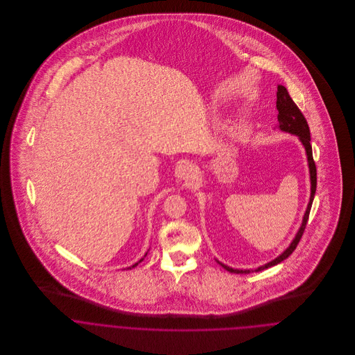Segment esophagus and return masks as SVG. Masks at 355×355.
I'll list each match as a JSON object with an SVG mask.
<instances>
[{
  "label": "esophagus",
  "mask_w": 355,
  "mask_h": 355,
  "mask_svg": "<svg viewBox=\"0 0 355 355\" xmlns=\"http://www.w3.org/2000/svg\"><path fill=\"white\" fill-rule=\"evenodd\" d=\"M196 173H197V168L193 165V164H184L183 166H182V169H180V175H182V178L183 179H186V180H191V179H194L196 178Z\"/></svg>",
  "instance_id": "34e87169"
}]
</instances>
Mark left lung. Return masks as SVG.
Here are the masks:
<instances>
[{"label": "left lung", "mask_w": 355, "mask_h": 355, "mask_svg": "<svg viewBox=\"0 0 355 355\" xmlns=\"http://www.w3.org/2000/svg\"><path fill=\"white\" fill-rule=\"evenodd\" d=\"M276 107L279 110V114H277V120H279V128L282 131H286V132H290V134H295L300 137L301 142L304 144V150L307 154V162H309V169H310V180H311V196H310V202L307 205V209H306V213L304 216V221H302V225L295 236V239L293 241V243L288 246V249L283 254H280L276 259L259 266L255 269V272L258 270H263V269H268L273 265H277L280 263L282 261H284L286 258H288L293 252L297 249L302 235H304V228H306V224H307V220H309V214H310V209H311V203L314 200V194H315V187H317V169H315V162L313 159V152H311V145H310V130H309V124L304 119V113L301 112V109L297 106V103L293 101V98L290 97L287 89L284 86H279L277 87V101H276ZM218 262V261H217ZM225 270L231 272V273H241V275H248L250 273L252 270L250 269H246V270H242V269H232L221 262H218Z\"/></svg>", "instance_id": "1"}]
</instances>
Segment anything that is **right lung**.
<instances>
[{
  "instance_id": "add662e5",
  "label": "right lung",
  "mask_w": 355,
  "mask_h": 355,
  "mask_svg": "<svg viewBox=\"0 0 355 355\" xmlns=\"http://www.w3.org/2000/svg\"><path fill=\"white\" fill-rule=\"evenodd\" d=\"M141 261H144V258H142V259H141ZM141 261H139V262H141ZM139 262H137V263H135V265H132V268H134V266H137V265H138V263H139Z\"/></svg>"
}]
</instances>
